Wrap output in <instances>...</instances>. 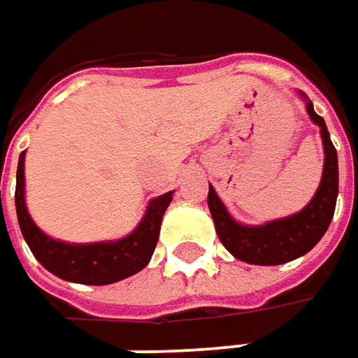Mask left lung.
I'll return each mask as SVG.
<instances>
[{
  "label": "left lung",
  "mask_w": 358,
  "mask_h": 358,
  "mask_svg": "<svg viewBox=\"0 0 358 358\" xmlns=\"http://www.w3.org/2000/svg\"><path fill=\"white\" fill-rule=\"evenodd\" d=\"M300 96L306 99L308 115L320 127L323 152H325L322 182L312 201L301 211L288 215L284 220L268 221L264 225H241L239 221L231 217L213 186H210L208 206L215 223L217 237L223 243V247L239 261L262 264V266L294 261L317 245V241L325 235L333 220L337 194H339L337 150L333 147L323 117L313 111V103L308 97L303 94Z\"/></svg>",
  "instance_id": "8db88e82"
}]
</instances>
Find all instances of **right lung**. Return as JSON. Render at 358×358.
<instances>
[{
    "label": "right lung",
    "mask_w": 358,
    "mask_h": 358,
    "mask_svg": "<svg viewBox=\"0 0 358 358\" xmlns=\"http://www.w3.org/2000/svg\"><path fill=\"white\" fill-rule=\"evenodd\" d=\"M172 201V192L150 199L145 217L127 237L106 243L72 245L52 239L38 229L25 206V152L19 155L15 210L19 227L35 259L55 276L78 284L103 286L133 276L150 261L159 241L162 215Z\"/></svg>",
    "instance_id": "obj_1"
}]
</instances>
